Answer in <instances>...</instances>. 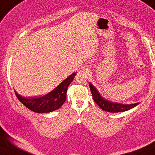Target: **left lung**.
Wrapping results in <instances>:
<instances>
[{
    "mask_svg": "<svg viewBox=\"0 0 155 155\" xmlns=\"http://www.w3.org/2000/svg\"><path fill=\"white\" fill-rule=\"evenodd\" d=\"M90 87L91 94H92L93 99L95 103L101 107V108L105 111L111 112V113H117L128 111L133 107H136L139 104V103L130 104H125L114 103L109 101H107L103 97H102L101 94L98 92L96 87H94L91 83H90Z\"/></svg>",
    "mask_w": 155,
    "mask_h": 155,
    "instance_id": "left-lung-1",
    "label": "left lung"
}]
</instances>
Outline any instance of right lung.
I'll return each instance as SVG.
<instances>
[{
    "instance_id": "add662e5",
    "label": "right lung",
    "mask_w": 155,
    "mask_h": 155,
    "mask_svg": "<svg viewBox=\"0 0 155 155\" xmlns=\"http://www.w3.org/2000/svg\"><path fill=\"white\" fill-rule=\"evenodd\" d=\"M77 73L71 75L51 91L43 96L25 98L15 91L18 99L28 109L36 113H49L59 109L66 100V93L68 85L72 83Z\"/></svg>"
}]
</instances>
